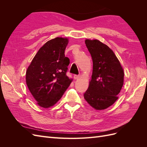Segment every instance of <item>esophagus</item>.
Returning a JSON list of instances; mask_svg holds the SVG:
<instances>
[{
  "mask_svg": "<svg viewBox=\"0 0 147 147\" xmlns=\"http://www.w3.org/2000/svg\"><path fill=\"white\" fill-rule=\"evenodd\" d=\"M80 77V75H74V78L75 80H78Z\"/></svg>",
  "mask_w": 147,
  "mask_h": 147,
  "instance_id": "34e87169",
  "label": "esophagus"
}]
</instances>
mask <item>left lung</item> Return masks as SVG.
Instances as JSON below:
<instances>
[{
  "label": "left lung",
  "mask_w": 147,
  "mask_h": 147,
  "mask_svg": "<svg viewBox=\"0 0 147 147\" xmlns=\"http://www.w3.org/2000/svg\"><path fill=\"white\" fill-rule=\"evenodd\" d=\"M92 57L91 80L84 98L97 110L107 109L118 99L124 82V71L113 51L97 39L85 40Z\"/></svg>",
  "instance_id": "left-lung-1"
}]
</instances>
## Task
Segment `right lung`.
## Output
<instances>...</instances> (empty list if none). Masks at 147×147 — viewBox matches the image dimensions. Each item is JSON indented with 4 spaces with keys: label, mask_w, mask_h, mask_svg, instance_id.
I'll use <instances>...</instances> for the list:
<instances>
[{
    "label": "right lung",
    "mask_w": 147,
    "mask_h": 147,
    "mask_svg": "<svg viewBox=\"0 0 147 147\" xmlns=\"http://www.w3.org/2000/svg\"><path fill=\"white\" fill-rule=\"evenodd\" d=\"M69 38L56 37L39 49L26 70V82L37 104L48 109L56 104L72 79L66 75L70 63L64 52Z\"/></svg>",
    "instance_id": "obj_1"
}]
</instances>
